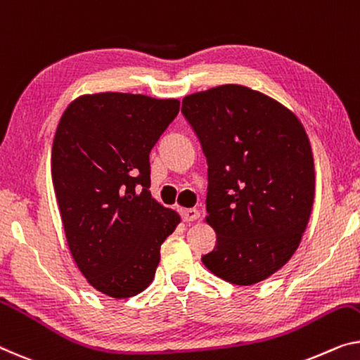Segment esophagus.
Returning a JSON list of instances; mask_svg holds the SVG:
<instances>
[{"label": "esophagus", "instance_id": "1", "mask_svg": "<svg viewBox=\"0 0 360 360\" xmlns=\"http://www.w3.org/2000/svg\"><path fill=\"white\" fill-rule=\"evenodd\" d=\"M181 217L186 223H189V221H195V219L200 217V213H198L195 208H186V210H181Z\"/></svg>", "mask_w": 360, "mask_h": 360}]
</instances>
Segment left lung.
Segmentation results:
<instances>
[{
    "mask_svg": "<svg viewBox=\"0 0 360 360\" xmlns=\"http://www.w3.org/2000/svg\"><path fill=\"white\" fill-rule=\"evenodd\" d=\"M181 111L208 165L205 219L217 245L203 265L238 286L264 281L297 250L312 213L307 132L291 110L244 85L187 95Z\"/></svg>",
    "mask_w": 360,
    "mask_h": 360,
    "instance_id": "left-lung-1",
    "label": "left lung"
}]
</instances>
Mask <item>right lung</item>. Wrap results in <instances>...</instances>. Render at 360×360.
<instances>
[{
	"label": "right lung",
	"mask_w": 360,
	"mask_h": 360,
	"mask_svg": "<svg viewBox=\"0 0 360 360\" xmlns=\"http://www.w3.org/2000/svg\"><path fill=\"white\" fill-rule=\"evenodd\" d=\"M179 112V100L105 92L63 112L51 178L64 234L80 273L115 299L148 288L160 248L181 217L150 194V150Z\"/></svg>",
	"instance_id": "right-lung-1"
}]
</instances>
